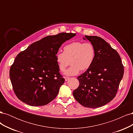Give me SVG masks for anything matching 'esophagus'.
Returning a JSON list of instances; mask_svg holds the SVG:
<instances>
[{
  "label": "esophagus",
  "mask_w": 133,
  "mask_h": 133,
  "mask_svg": "<svg viewBox=\"0 0 133 133\" xmlns=\"http://www.w3.org/2000/svg\"><path fill=\"white\" fill-rule=\"evenodd\" d=\"M69 79H70V78H69V77H65V82H67Z\"/></svg>",
  "instance_id": "esophagus-1"
}]
</instances>
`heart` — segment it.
<instances>
[{"mask_svg":"<svg viewBox=\"0 0 133 133\" xmlns=\"http://www.w3.org/2000/svg\"><path fill=\"white\" fill-rule=\"evenodd\" d=\"M95 57V50L89 42H74L64 47V52H58L55 60L59 70L64 71L69 64L71 66L64 74L68 76L77 75L80 70L85 71L91 66Z\"/></svg>","mask_w":133,"mask_h":133,"instance_id":"obj_1","label":"heart"}]
</instances>
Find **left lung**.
I'll return each mask as SVG.
<instances>
[{
  "label": "left lung",
  "instance_id": "obj_1",
  "mask_svg": "<svg viewBox=\"0 0 133 133\" xmlns=\"http://www.w3.org/2000/svg\"><path fill=\"white\" fill-rule=\"evenodd\" d=\"M95 50L91 66L77 77L79 85L74 90V98L82 105L96 108L114 99L124 74V66L118 53L97 36L85 35Z\"/></svg>",
  "mask_w": 133,
  "mask_h": 133
}]
</instances>
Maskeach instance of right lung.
<instances>
[{"instance_id": "add662e5", "label": "right lung", "mask_w": 133, "mask_h": 133, "mask_svg": "<svg viewBox=\"0 0 133 133\" xmlns=\"http://www.w3.org/2000/svg\"><path fill=\"white\" fill-rule=\"evenodd\" d=\"M75 35L61 33L47 36L18 54L9 75L19 100L29 105L39 107L56 98L65 79L59 74L55 55L62 44Z\"/></svg>"}]
</instances>
